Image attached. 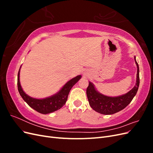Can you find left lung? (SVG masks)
Listing matches in <instances>:
<instances>
[{
  "label": "left lung",
  "instance_id": "obj_1",
  "mask_svg": "<svg viewBox=\"0 0 153 153\" xmlns=\"http://www.w3.org/2000/svg\"><path fill=\"white\" fill-rule=\"evenodd\" d=\"M135 61L137 66L136 85L126 94L117 97L106 96L100 94L96 90L92 83L89 82L86 93L89 105L92 109L101 114H114L122 110L130 103L134 96L137 94L140 84L139 67L136 61L135 57Z\"/></svg>",
  "mask_w": 153,
  "mask_h": 153
}]
</instances>
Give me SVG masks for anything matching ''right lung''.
Segmentation results:
<instances>
[{
    "mask_svg": "<svg viewBox=\"0 0 153 153\" xmlns=\"http://www.w3.org/2000/svg\"><path fill=\"white\" fill-rule=\"evenodd\" d=\"M20 69L18 73L17 85L20 96L31 108L43 114L52 113L62 108L66 102L69 91L71 89L72 87L81 78V75H78L72 78L62 87V89L57 94L48 98L45 99H36L27 95L23 91L20 83Z\"/></svg>",
    "mask_w": 153,
    "mask_h": 153,
    "instance_id": "add662e5",
    "label": "right lung"
}]
</instances>
